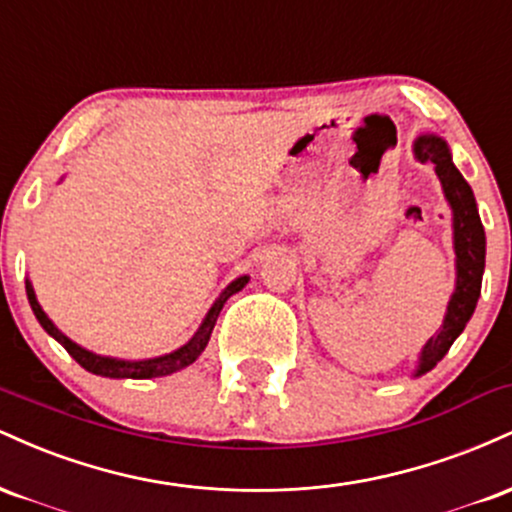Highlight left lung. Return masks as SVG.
<instances>
[{"label": "left lung", "instance_id": "8db88e82", "mask_svg": "<svg viewBox=\"0 0 512 512\" xmlns=\"http://www.w3.org/2000/svg\"><path fill=\"white\" fill-rule=\"evenodd\" d=\"M416 156L421 163H433L436 173L443 185L445 197H448L452 207V228H455V255H457V286L448 303V313H445L440 330L428 339L419 358V368L416 375L431 370L436 363L448 354V349L460 337L464 327H467L469 317L477 308L479 293H481V276H484L486 262V236L484 226H481L477 202H474L472 187L462 178L460 170L452 163L448 146L440 137H419L414 146Z\"/></svg>", "mask_w": 512, "mask_h": 512}]
</instances>
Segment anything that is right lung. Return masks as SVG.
Masks as SVG:
<instances>
[{
  "label": "right lung",
  "instance_id": "1",
  "mask_svg": "<svg viewBox=\"0 0 512 512\" xmlns=\"http://www.w3.org/2000/svg\"><path fill=\"white\" fill-rule=\"evenodd\" d=\"M248 284V276H240V279L233 281L231 286H228L226 291L221 293L219 301L211 305V310L204 317L202 327L195 332V337L190 339L185 346H180L178 351H173V354L168 356H161V358H151V361H117V358H105V356H96L91 354V351L81 349L79 344H74L72 339H67L64 334L57 330L55 325H52V320L48 315L43 313V308H40L38 298H35V291L31 286V281H26V293H28V303H31L35 317H38V322L43 325V330L52 334V337L60 342L64 349L69 351V356L74 358L76 363H79L81 368H86L88 373H96V375H103V378H134V380H144V378H161V375H170L175 373V370H182L187 368L190 363L197 361V356L202 354L204 346H207L209 337H211V330H214L216 320H219V313L223 308V303L228 301V298L233 296V293H238L243 286Z\"/></svg>",
  "mask_w": 512,
  "mask_h": 512
}]
</instances>
